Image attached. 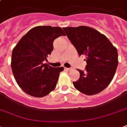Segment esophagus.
I'll use <instances>...</instances> for the list:
<instances>
[{
  "mask_svg": "<svg viewBox=\"0 0 127 127\" xmlns=\"http://www.w3.org/2000/svg\"><path fill=\"white\" fill-rule=\"evenodd\" d=\"M65 70H66L67 71H70L72 70L71 68H65Z\"/></svg>",
  "mask_w": 127,
  "mask_h": 127,
  "instance_id": "obj_1",
  "label": "esophagus"
}]
</instances>
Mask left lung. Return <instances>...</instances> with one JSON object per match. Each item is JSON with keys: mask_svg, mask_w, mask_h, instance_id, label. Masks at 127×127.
I'll list each match as a JSON object with an SVG mask.
<instances>
[{"mask_svg": "<svg viewBox=\"0 0 127 127\" xmlns=\"http://www.w3.org/2000/svg\"><path fill=\"white\" fill-rule=\"evenodd\" d=\"M79 55L86 57V70L78 69L80 78L73 82L77 90L88 95L97 94L112 81L118 66L116 47L105 35L88 26L63 28Z\"/></svg>", "mask_w": 127, "mask_h": 127, "instance_id": "1", "label": "left lung"}]
</instances>
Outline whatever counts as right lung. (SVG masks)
<instances>
[{
	"mask_svg": "<svg viewBox=\"0 0 127 127\" xmlns=\"http://www.w3.org/2000/svg\"><path fill=\"white\" fill-rule=\"evenodd\" d=\"M65 33L59 27L33 28L13 49L11 68L17 84L27 94L42 97L54 90L64 67L53 68L47 57L53 50V41Z\"/></svg>",
	"mask_w": 127,
	"mask_h": 127,
	"instance_id": "obj_1",
	"label": "right lung"
}]
</instances>
